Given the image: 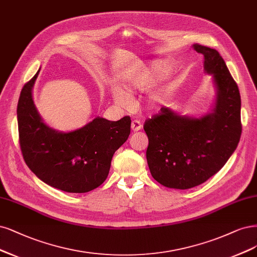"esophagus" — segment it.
I'll return each mask as SVG.
<instances>
[{"label":"esophagus","mask_w":257,"mask_h":257,"mask_svg":"<svg viewBox=\"0 0 257 257\" xmlns=\"http://www.w3.org/2000/svg\"><path fill=\"white\" fill-rule=\"evenodd\" d=\"M131 127H132L133 132H138L143 128V124H141V122L139 120H133Z\"/></svg>","instance_id":"34e87169"}]
</instances>
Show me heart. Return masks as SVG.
<instances>
[{
  "instance_id": "b5f03b06",
  "label": "heart",
  "mask_w": 257,
  "mask_h": 257,
  "mask_svg": "<svg viewBox=\"0 0 257 257\" xmlns=\"http://www.w3.org/2000/svg\"><path fill=\"white\" fill-rule=\"evenodd\" d=\"M167 73V69L162 65H155L151 68L146 69L145 71L132 73L126 79L124 86L126 90L128 91H146L151 89V88L157 83V81L162 76ZM112 96L113 99L119 103H125L127 101L126 94L123 92L120 88L114 87L112 89ZM162 93L154 94L150 102L152 105L158 103V101L162 99Z\"/></svg>"
}]
</instances>
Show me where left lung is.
<instances>
[{
    "label": "left lung",
    "mask_w": 257,
    "mask_h": 257,
    "mask_svg": "<svg viewBox=\"0 0 257 257\" xmlns=\"http://www.w3.org/2000/svg\"><path fill=\"white\" fill-rule=\"evenodd\" d=\"M213 75L216 101L201 118L180 116L168 107L145 122L147 161L153 179L165 187L189 189L216 174L234 153L241 135L238 86L215 49L193 44Z\"/></svg>",
    "instance_id": "8db88e82"
}]
</instances>
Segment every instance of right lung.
<instances>
[{"label":"right lung","instance_id":"1","mask_svg":"<svg viewBox=\"0 0 257 257\" xmlns=\"http://www.w3.org/2000/svg\"><path fill=\"white\" fill-rule=\"evenodd\" d=\"M40 69L22 88L17 107L19 143L24 161L42 182L66 192L84 193L107 178L114 152L131 133V118L96 117L81 128L63 133L44 123L33 101Z\"/></svg>","mask_w":257,"mask_h":257}]
</instances>
